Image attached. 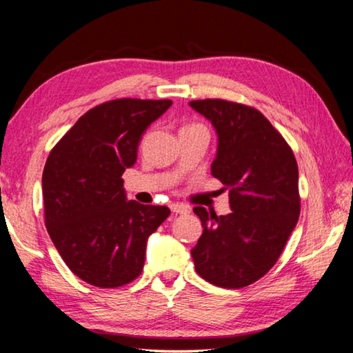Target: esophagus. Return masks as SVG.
<instances>
[{
  "instance_id": "1",
  "label": "esophagus",
  "mask_w": 353,
  "mask_h": 353,
  "mask_svg": "<svg viewBox=\"0 0 353 353\" xmlns=\"http://www.w3.org/2000/svg\"><path fill=\"white\" fill-rule=\"evenodd\" d=\"M170 208L172 212H176V214H188L191 211L190 206L185 203H171Z\"/></svg>"
}]
</instances>
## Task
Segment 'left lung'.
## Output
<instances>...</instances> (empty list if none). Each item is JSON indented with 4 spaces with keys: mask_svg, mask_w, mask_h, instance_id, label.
<instances>
[{
    "mask_svg": "<svg viewBox=\"0 0 353 353\" xmlns=\"http://www.w3.org/2000/svg\"><path fill=\"white\" fill-rule=\"evenodd\" d=\"M219 134L212 176L230 190L231 212L196 206L203 234L191 250L196 272L211 285L240 289L268 274L300 217L299 165L263 113L225 99L191 101Z\"/></svg>",
    "mask_w": 353,
    "mask_h": 353,
    "instance_id": "8db88e82",
    "label": "left lung"
}]
</instances>
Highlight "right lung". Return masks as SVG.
<instances>
[{"instance_id": "obj_1", "label": "right lung", "mask_w": 353, "mask_h": 353, "mask_svg": "<svg viewBox=\"0 0 353 353\" xmlns=\"http://www.w3.org/2000/svg\"><path fill=\"white\" fill-rule=\"evenodd\" d=\"M172 101L121 98L90 108L61 137L43 172L44 222L68 269L96 288L139 277L147 239L170 208L127 202L122 174L143 131Z\"/></svg>"}]
</instances>
